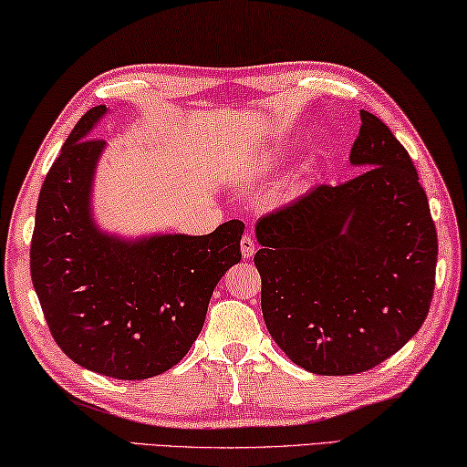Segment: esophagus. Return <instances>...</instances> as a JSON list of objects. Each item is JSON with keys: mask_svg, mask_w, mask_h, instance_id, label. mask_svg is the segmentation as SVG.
I'll return each instance as SVG.
<instances>
[{"mask_svg": "<svg viewBox=\"0 0 467 467\" xmlns=\"http://www.w3.org/2000/svg\"><path fill=\"white\" fill-rule=\"evenodd\" d=\"M241 251H243V257H254L255 255V241L251 234H245L241 239Z\"/></svg>", "mask_w": 467, "mask_h": 467, "instance_id": "1", "label": "esophagus"}]
</instances>
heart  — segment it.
<instances>
[{"label":"heart","mask_w":467,"mask_h":467,"mask_svg":"<svg viewBox=\"0 0 467 467\" xmlns=\"http://www.w3.org/2000/svg\"><path fill=\"white\" fill-rule=\"evenodd\" d=\"M280 158H283V151L280 150H268L260 155V160H257V170H262V172H268V170L276 168Z\"/></svg>","instance_id":"obj_1"}]
</instances>
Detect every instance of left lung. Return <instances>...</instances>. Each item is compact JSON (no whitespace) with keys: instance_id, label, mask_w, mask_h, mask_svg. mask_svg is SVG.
I'll return each instance as SVG.
<instances>
[{"instance_id":"obj_1","label":"left lung","mask_w":467,"mask_h":467,"mask_svg":"<svg viewBox=\"0 0 467 467\" xmlns=\"http://www.w3.org/2000/svg\"><path fill=\"white\" fill-rule=\"evenodd\" d=\"M359 114L349 161L361 172L255 224L265 328L293 364L322 376L395 355L434 291L439 243L416 168L380 118Z\"/></svg>"}]
</instances>
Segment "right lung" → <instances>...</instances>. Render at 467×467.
Masks as SVG:
<instances>
[{"mask_svg":"<svg viewBox=\"0 0 467 467\" xmlns=\"http://www.w3.org/2000/svg\"><path fill=\"white\" fill-rule=\"evenodd\" d=\"M109 109L80 118L43 181L31 278L60 349L91 372L145 380L189 353L220 278L241 262L245 224L210 234L120 236L93 218V182L106 140L91 130Z\"/></svg>","mask_w":467,"mask_h":467,"instance_id":"add662e5","label":"right lung"}]
</instances>
